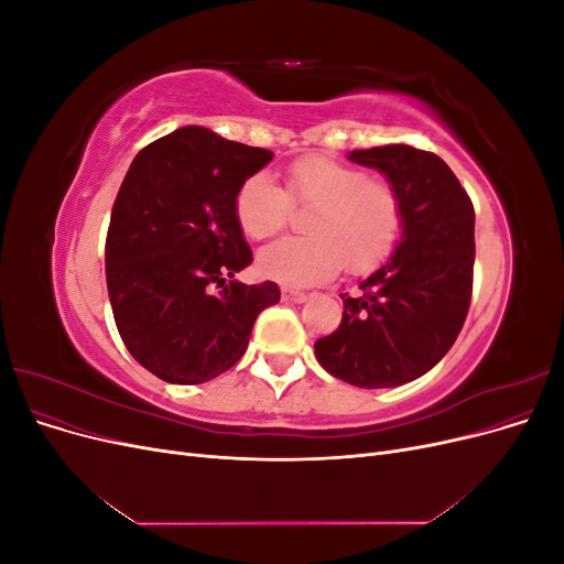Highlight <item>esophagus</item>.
<instances>
[{
  "mask_svg": "<svg viewBox=\"0 0 564 564\" xmlns=\"http://www.w3.org/2000/svg\"><path fill=\"white\" fill-rule=\"evenodd\" d=\"M305 299H308V294H305V292H299V289H289V286H284V289H282V301H289V303H303Z\"/></svg>",
  "mask_w": 564,
  "mask_h": 564,
  "instance_id": "1",
  "label": "esophagus"
}]
</instances>
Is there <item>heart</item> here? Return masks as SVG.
<instances>
[{"label":"heart","mask_w":564,"mask_h":564,"mask_svg":"<svg viewBox=\"0 0 564 564\" xmlns=\"http://www.w3.org/2000/svg\"><path fill=\"white\" fill-rule=\"evenodd\" d=\"M292 207H311L303 237H286L259 253L265 278L308 286L379 268L404 235V199L395 185L360 166L311 155L286 166L284 191L268 174L249 176L235 195V218L251 240H268L292 220Z\"/></svg>","instance_id":"obj_1"}]
</instances>
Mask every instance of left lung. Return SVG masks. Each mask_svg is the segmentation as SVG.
I'll return each instance as SVG.
<instances>
[{
	"label": "left lung",
	"instance_id": "left-lung-1",
	"mask_svg": "<svg viewBox=\"0 0 564 564\" xmlns=\"http://www.w3.org/2000/svg\"><path fill=\"white\" fill-rule=\"evenodd\" d=\"M388 176L404 199V235L357 296L344 294L338 329L315 344L332 377L392 388L433 369L464 327L473 296L475 209L435 152L412 145L352 150Z\"/></svg>",
	"mask_w": 564,
	"mask_h": 564
}]
</instances>
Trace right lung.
<instances>
[{"mask_svg":"<svg viewBox=\"0 0 564 564\" xmlns=\"http://www.w3.org/2000/svg\"><path fill=\"white\" fill-rule=\"evenodd\" d=\"M270 160V150L183 127L145 145L119 187L106 237L112 315L133 360L166 383L228 371L256 317L280 301L275 282L232 280L253 261L235 195Z\"/></svg>","mask_w":564,"mask_h":564,"instance_id":"right-lung-1","label":"right lung"}]
</instances>
